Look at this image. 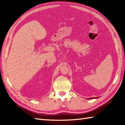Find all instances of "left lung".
<instances>
[{"instance_id": "1", "label": "left lung", "mask_w": 125, "mask_h": 125, "mask_svg": "<svg viewBox=\"0 0 125 125\" xmlns=\"http://www.w3.org/2000/svg\"><path fill=\"white\" fill-rule=\"evenodd\" d=\"M94 98H97V97H94V98H89V99H94Z\"/></svg>"}]
</instances>
